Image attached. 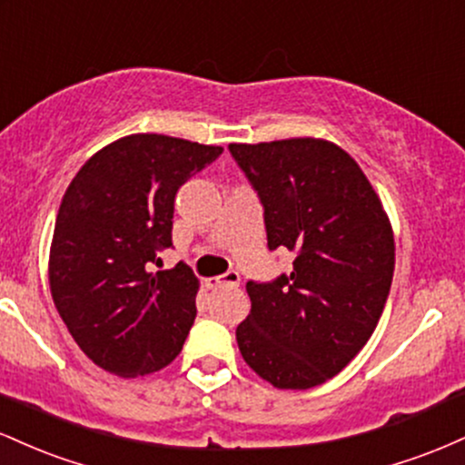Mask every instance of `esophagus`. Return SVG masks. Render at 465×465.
Listing matches in <instances>:
<instances>
[{
	"label": "esophagus",
	"instance_id": "esophagus-1",
	"mask_svg": "<svg viewBox=\"0 0 465 465\" xmlns=\"http://www.w3.org/2000/svg\"><path fill=\"white\" fill-rule=\"evenodd\" d=\"M205 284L210 288H223V286H238L240 284V273L238 271H227V273L218 275V277H210L205 280Z\"/></svg>",
	"mask_w": 465,
	"mask_h": 465
}]
</instances>
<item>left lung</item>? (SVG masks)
I'll return each instance as SVG.
<instances>
[{
	"instance_id": "1",
	"label": "left lung",
	"mask_w": 465,
	"mask_h": 465,
	"mask_svg": "<svg viewBox=\"0 0 465 465\" xmlns=\"http://www.w3.org/2000/svg\"><path fill=\"white\" fill-rule=\"evenodd\" d=\"M264 210L269 251L295 253L291 273L247 282L236 330L242 359L277 389H311L362 350L389 297L396 247L359 163L323 140L229 143Z\"/></svg>"
}]
</instances>
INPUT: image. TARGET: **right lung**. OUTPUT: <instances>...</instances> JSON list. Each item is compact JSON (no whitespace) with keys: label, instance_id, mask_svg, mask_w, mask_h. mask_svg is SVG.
<instances>
[{"label":"right lung","instance_id":"1","mask_svg":"<svg viewBox=\"0 0 465 465\" xmlns=\"http://www.w3.org/2000/svg\"><path fill=\"white\" fill-rule=\"evenodd\" d=\"M168 135L122 137L89 159L63 196L50 251L56 311L103 370L135 378L177 359L196 317L188 264L151 273L173 247L174 196L221 157Z\"/></svg>","mask_w":465,"mask_h":465}]
</instances>
